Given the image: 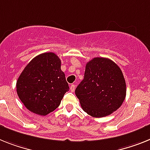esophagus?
I'll return each instance as SVG.
<instances>
[{
    "instance_id": "esophagus-1",
    "label": "esophagus",
    "mask_w": 150,
    "mask_h": 150,
    "mask_svg": "<svg viewBox=\"0 0 150 150\" xmlns=\"http://www.w3.org/2000/svg\"><path fill=\"white\" fill-rule=\"evenodd\" d=\"M75 84H71V85H70V91H71V92H74V91H75Z\"/></svg>"
}]
</instances>
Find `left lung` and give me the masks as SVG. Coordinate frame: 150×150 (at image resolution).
I'll return each mask as SVG.
<instances>
[{
    "label": "left lung",
    "mask_w": 150,
    "mask_h": 150,
    "mask_svg": "<svg viewBox=\"0 0 150 150\" xmlns=\"http://www.w3.org/2000/svg\"><path fill=\"white\" fill-rule=\"evenodd\" d=\"M81 108L94 118L112 114L122 106L126 83L122 70L111 59L96 57L86 64L84 79L75 89Z\"/></svg>",
    "instance_id": "8db88e82"
}]
</instances>
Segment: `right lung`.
Returning <instances> with one entry per match:
<instances>
[{
	"mask_svg": "<svg viewBox=\"0 0 150 150\" xmlns=\"http://www.w3.org/2000/svg\"><path fill=\"white\" fill-rule=\"evenodd\" d=\"M69 90L60 59L50 52L30 61L16 81L19 98L29 111L39 115L54 111Z\"/></svg>",
	"mask_w": 150,
	"mask_h": 150,
	"instance_id": "obj_1",
	"label": "right lung"
}]
</instances>
